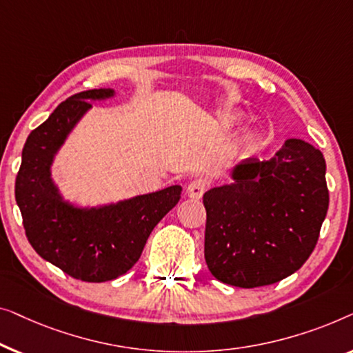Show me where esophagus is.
<instances>
[{"label":"esophagus","instance_id":"obj_1","mask_svg":"<svg viewBox=\"0 0 353 353\" xmlns=\"http://www.w3.org/2000/svg\"><path fill=\"white\" fill-rule=\"evenodd\" d=\"M205 190H206V182L203 181V179H195V181L188 183L187 195L193 198V200H200Z\"/></svg>","mask_w":353,"mask_h":353}]
</instances>
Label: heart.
Segmentation results:
<instances>
[{"label":"heart","mask_w":353,"mask_h":353,"mask_svg":"<svg viewBox=\"0 0 353 353\" xmlns=\"http://www.w3.org/2000/svg\"><path fill=\"white\" fill-rule=\"evenodd\" d=\"M238 118H240V117L233 115V117H228V120H230V121H236ZM241 143H243V145H245V147L254 145V143H256V134H254V132H250V131L245 132V134H243V137H241Z\"/></svg>","instance_id":"heart-1"}]
</instances>
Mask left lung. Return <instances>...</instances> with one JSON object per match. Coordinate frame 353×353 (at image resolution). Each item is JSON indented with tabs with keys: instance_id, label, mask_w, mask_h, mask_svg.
<instances>
[{
	"instance_id": "8db88e82",
	"label": "left lung",
	"mask_w": 353,
	"mask_h": 353,
	"mask_svg": "<svg viewBox=\"0 0 353 353\" xmlns=\"http://www.w3.org/2000/svg\"><path fill=\"white\" fill-rule=\"evenodd\" d=\"M319 148L288 139L269 161L243 160L203 195L205 259L217 280L257 288L299 270L314 251L330 193Z\"/></svg>"
}]
</instances>
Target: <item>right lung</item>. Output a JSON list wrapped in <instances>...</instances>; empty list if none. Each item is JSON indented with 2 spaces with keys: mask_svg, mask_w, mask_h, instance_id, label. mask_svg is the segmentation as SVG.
<instances>
[{
  "mask_svg": "<svg viewBox=\"0 0 353 353\" xmlns=\"http://www.w3.org/2000/svg\"><path fill=\"white\" fill-rule=\"evenodd\" d=\"M113 89H91L63 101L33 129L22 150L16 201L33 250L77 280L110 281L139 261L155 225L181 200V185L101 206L63 200L51 166L77 123L91 110L89 101H107Z\"/></svg>",
  "mask_w": 353,
  "mask_h": 353,
  "instance_id": "obj_1",
  "label": "right lung"
}]
</instances>
